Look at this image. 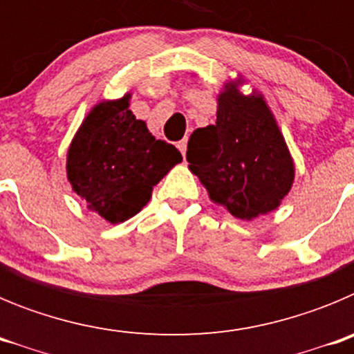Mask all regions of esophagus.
<instances>
[{
	"mask_svg": "<svg viewBox=\"0 0 354 354\" xmlns=\"http://www.w3.org/2000/svg\"><path fill=\"white\" fill-rule=\"evenodd\" d=\"M179 150L183 152V156H186V149H187V138H183L179 143H177Z\"/></svg>",
	"mask_w": 354,
	"mask_h": 354,
	"instance_id": "esophagus-1",
	"label": "esophagus"
}]
</instances>
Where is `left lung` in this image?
Listing matches in <instances>:
<instances>
[{
  "instance_id": "obj_1",
  "label": "left lung",
  "mask_w": 354,
  "mask_h": 354,
  "mask_svg": "<svg viewBox=\"0 0 354 354\" xmlns=\"http://www.w3.org/2000/svg\"><path fill=\"white\" fill-rule=\"evenodd\" d=\"M243 84V76L223 83L216 124L193 131L186 159L214 204L252 221L280 207L296 168L264 95H245Z\"/></svg>"
}]
</instances>
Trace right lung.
Here are the masks:
<instances>
[{"label":"right lung","instance_id":"1","mask_svg":"<svg viewBox=\"0 0 354 354\" xmlns=\"http://www.w3.org/2000/svg\"><path fill=\"white\" fill-rule=\"evenodd\" d=\"M131 93L97 102L67 150V179L86 209L117 225L149 204L156 184L183 161L129 109Z\"/></svg>","mask_w":354,"mask_h":354}]
</instances>
